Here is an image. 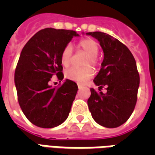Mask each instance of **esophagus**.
<instances>
[{
    "label": "esophagus",
    "instance_id": "34e87169",
    "mask_svg": "<svg viewBox=\"0 0 155 155\" xmlns=\"http://www.w3.org/2000/svg\"><path fill=\"white\" fill-rule=\"evenodd\" d=\"M78 88H79V89H81V88H82V86H81V84H78Z\"/></svg>",
    "mask_w": 155,
    "mask_h": 155
}]
</instances>
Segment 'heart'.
<instances>
[{"label":"heart","mask_w":155,"mask_h":155,"mask_svg":"<svg viewBox=\"0 0 155 155\" xmlns=\"http://www.w3.org/2000/svg\"><path fill=\"white\" fill-rule=\"evenodd\" d=\"M77 49L83 51L87 54V57L85 58L83 63V65L84 66L82 68H70L65 71L64 75L71 81L84 84L94 75V70L90 65H92L94 68H97L101 64V61L97 55L100 46L96 41L91 38H85L78 42ZM71 57L72 47L70 45H67L63 49L61 54V61L62 65L64 67H68L71 63Z\"/></svg>","instance_id":"obj_1"}]
</instances>
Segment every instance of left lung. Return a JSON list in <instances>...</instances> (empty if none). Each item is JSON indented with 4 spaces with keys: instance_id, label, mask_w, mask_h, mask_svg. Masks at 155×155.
<instances>
[{
    "instance_id": "obj_1",
    "label": "left lung",
    "mask_w": 155,
    "mask_h": 155,
    "mask_svg": "<svg viewBox=\"0 0 155 155\" xmlns=\"http://www.w3.org/2000/svg\"><path fill=\"white\" fill-rule=\"evenodd\" d=\"M100 41L104 51L101 69L91 88L88 106L96 122L106 128L125 123L133 113L137 101L140 74L133 54L125 45L104 32H88ZM107 88L104 94L101 90Z\"/></svg>"
}]
</instances>
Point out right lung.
<instances>
[{
	"mask_svg": "<svg viewBox=\"0 0 155 155\" xmlns=\"http://www.w3.org/2000/svg\"><path fill=\"white\" fill-rule=\"evenodd\" d=\"M78 35L71 30L45 28L22 49L15 71L17 98L22 112L36 126L54 128L67 119L77 84L66 79L59 87H53L50 81L53 75L63 80L61 52Z\"/></svg>",
	"mask_w": 155,
	"mask_h": 155,
	"instance_id": "1",
	"label": "right lung"
}]
</instances>
